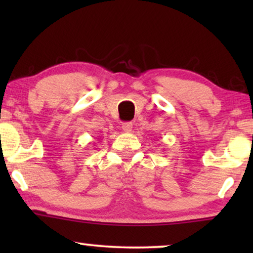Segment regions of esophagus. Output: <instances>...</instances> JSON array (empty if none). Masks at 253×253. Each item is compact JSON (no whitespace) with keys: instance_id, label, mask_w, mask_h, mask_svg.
Returning <instances> with one entry per match:
<instances>
[{"instance_id":"obj_1","label":"esophagus","mask_w":253,"mask_h":253,"mask_svg":"<svg viewBox=\"0 0 253 253\" xmlns=\"http://www.w3.org/2000/svg\"><path fill=\"white\" fill-rule=\"evenodd\" d=\"M122 130L126 131V132H130L131 130H132V123L131 122H124L122 123Z\"/></svg>"}]
</instances>
